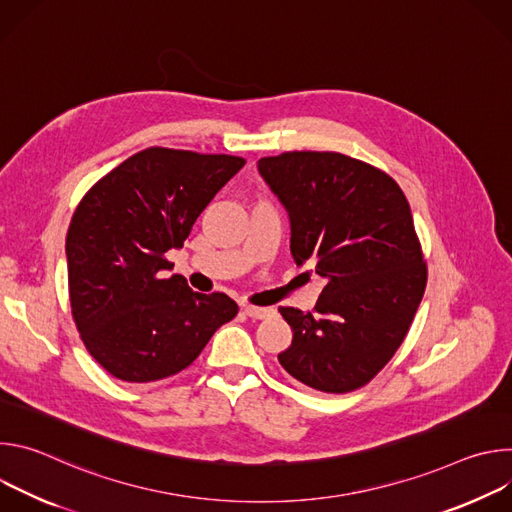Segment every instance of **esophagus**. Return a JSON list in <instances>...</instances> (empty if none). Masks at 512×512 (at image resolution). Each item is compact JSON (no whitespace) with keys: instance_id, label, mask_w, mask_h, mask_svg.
<instances>
[{"instance_id":"esophagus-1","label":"esophagus","mask_w":512,"mask_h":512,"mask_svg":"<svg viewBox=\"0 0 512 512\" xmlns=\"http://www.w3.org/2000/svg\"><path fill=\"white\" fill-rule=\"evenodd\" d=\"M241 310H243V314H247L253 320H265L275 314L271 308H257V306H247V304Z\"/></svg>"}]
</instances>
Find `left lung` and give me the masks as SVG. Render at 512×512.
I'll list each match as a JSON object with an SVG mask.
<instances>
[{
	"label": "left lung",
	"instance_id": "8db88e82",
	"mask_svg": "<svg viewBox=\"0 0 512 512\" xmlns=\"http://www.w3.org/2000/svg\"><path fill=\"white\" fill-rule=\"evenodd\" d=\"M257 168L289 214L294 261L326 281L312 312L279 308L294 330L281 367L316 391L360 389L405 340L425 291L409 202L389 174L336 152H285Z\"/></svg>",
	"mask_w": 512,
	"mask_h": 512
}]
</instances>
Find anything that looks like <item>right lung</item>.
Masks as SVG:
<instances>
[{"instance_id": "1", "label": "right lung", "mask_w": 512, "mask_h": 512, "mask_svg": "<svg viewBox=\"0 0 512 512\" xmlns=\"http://www.w3.org/2000/svg\"><path fill=\"white\" fill-rule=\"evenodd\" d=\"M243 158L148 148L103 176L66 233L72 318L91 356L125 383L172 377L196 360L239 306L162 279L166 253L241 168Z\"/></svg>"}]
</instances>
